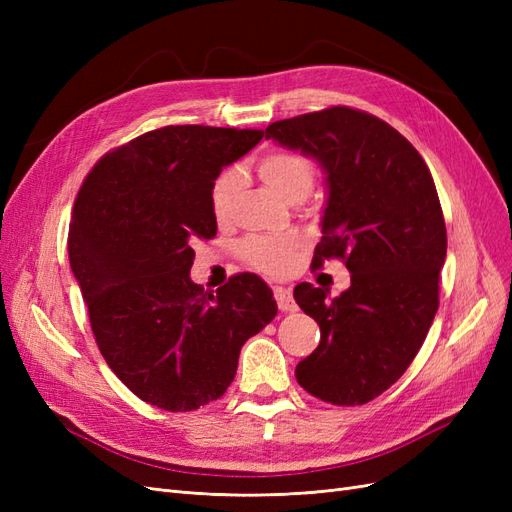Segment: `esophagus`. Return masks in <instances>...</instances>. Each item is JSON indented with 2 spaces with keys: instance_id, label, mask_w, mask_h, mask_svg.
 <instances>
[{
  "instance_id": "esophagus-1",
  "label": "esophagus",
  "mask_w": 512,
  "mask_h": 512,
  "mask_svg": "<svg viewBox=\"0 0 512 512\" xmlns=\"http://www.w3.org/2000/svg\"><path fill=\"white\" fill-rule=\"evenodd\" d=\"M273 294H275L277 307H280L282 312H297V303H294V299H292L290 288L275 286V288H273Z\"/></svg>"
}]
</instances>
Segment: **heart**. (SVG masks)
<instances>
[{
  "label": "heart",
  "mask_w": 512,
  "mask_h": 512,
  "mask_svg": "<svg viewBox=\"0 0 512 512\" xmlns=\"http://www.w3.org/2000/svg\"><path fill=\"white\" fill-rule=\"evenodd\" d=\"M258 175L286 203L297 205L303 203L314 190L316 164L299 151H273L258 162ZM241 183V173L237 168H228L215 179L211 190V209L220 222H226L232 215L241 192ZM297 247L299 241L294 237L256 235L247 237L241 243L239 252L250 267L267 275H284L292 267Z\"/></svg>",
  "instance_id": "1"
}]
</instances>
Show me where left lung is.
Listing matches in <instances>:
<instances>
[{"mask_svg": "<svg viewBox=\"0 0 512 512\" xmlns=\"http://www.w3.org/2000/svg\"><path fill=\"white\" fill-rule=\"evenodd\" d=\"M265 136L327 173L312 267L342 258L352 273L335 299L307 282L294 288V301L320 327L297 382L335 406L367 404L410 367L438 312L446 226L436 183L404 136L356 108L275 121Z\"/></svg>", "mask_w": 512, "mask_h": 512, "instance_id": "left-lung-1", "label": "left lung"}]
</instances>
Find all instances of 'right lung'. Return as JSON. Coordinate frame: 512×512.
Returning <instances> with one entry per match:
<instances>
[{
    "label": "right lung",
    "mask_w": 512,
    "mask_h": 512,
    "mask_svg": "<svg viewBox=\"0 0 512 512\" xmlns=\"http://www.w3.org/2000/svg\"><path fill=\"white\" fill-rule=\"evenodd\" d=\"M262 130L166 126L108 151L74 200L70 267L104 361L151 406L190 412L235 380L241 346L275 318L271 288L232 275L215 294L190 280L192 241L211 239L222 168Z\"/></svg>",
    "instance_id": "add662e5"
}]
</instances>
